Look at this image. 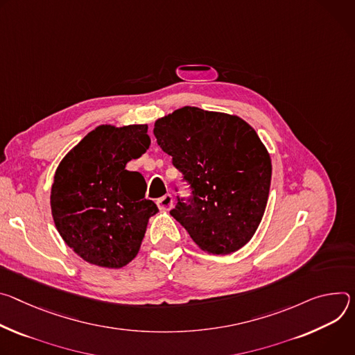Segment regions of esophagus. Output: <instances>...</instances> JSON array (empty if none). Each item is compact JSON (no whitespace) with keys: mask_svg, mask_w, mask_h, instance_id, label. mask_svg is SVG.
<instances>
[{"mask_svg":"<svg viewBox=\"0 0 355 355\" xmlns=\"http://www.w3.org/2000/svg\"><path fill=\"white\" fill-rule=\"evenodd\" d=\"M156 205L159 207V210H171L173 206V196L166 193L161 199L156 200Z\"/></svg>","mask_w":355,"mask_h":355,"instance_id":"esophagus-1","label":"esophagus"}]
</instances>
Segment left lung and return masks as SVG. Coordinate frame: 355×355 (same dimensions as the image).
<instances>
[{
	"label": "left lung",
	"mask_w": 355,
	"mask_h": 355,
	"mask_svg": "<svg viewBox=\"0 0 355 355\" xmlns=\"http://www.w3.org/2000/svg\"><path fill=\"white\" fill-rule=\"evenodd\" d=\"M153 135L191 189L173 218L209 254L243 248L262 220L272 176L255 130L237 115L187 105L156 120Z\"/></svg>",
	"instance_id": "1"
}]
</instances>
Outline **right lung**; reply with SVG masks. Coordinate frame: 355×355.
<instances>
[{
	"instance_id": "1",
	"label": "right lung",
	"mask_w": 355,
	"mask_h": 355,
	"mask_svg": "<svg viewBox=\"0 0 355 355\" xmlns=\"http://www.w3.org/2000/svg\"><path fill=\"white\" fill-rule=\"evenodd\" d=\"M146 124L100 125L59 164L51 190L55 225L63 241L89 263L123 268L138 254L148 220L157 213L145 199L141 173L125 165L150 145Z\"/></svg>"
}]
</instances>
